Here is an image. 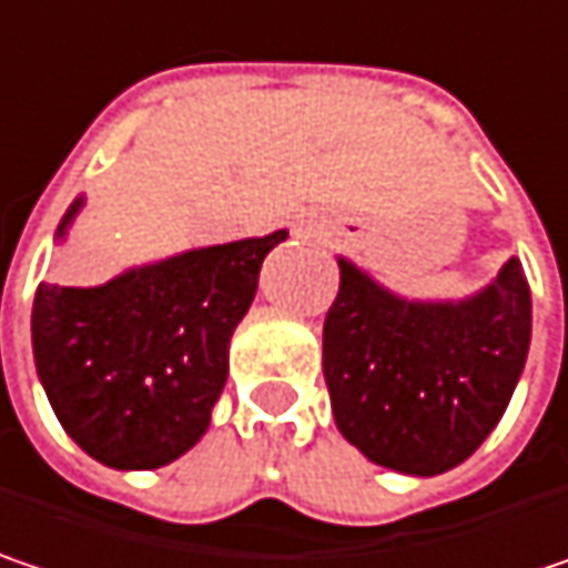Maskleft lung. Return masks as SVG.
Here are the masks:
<instances>
[{
  "instance_id": "obj_1",
  "label": "left lung",
  "mask_w": 568,
  "mask_h": 568,
  "mask_svg": "<svg viewBox=\"0 0 568 568\" xmlns=\"http://www.w3.org/2000/svg\"><path fill=\"white\" fill-rule=\"evenodd\" d=\"M339 262L323 326V375L345 439L375 466L443 475L488 439L524 375L534 306L524 267L468 297L417 301Z\"/></svg>"
}]
</instances>
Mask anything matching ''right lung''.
<instances>
[{"label":"right lung","instance_id":"add662e5","mask_svg":"<svg viewBox=\"0 0 568 568\" xmlns=\"http://www.w3.org/2000/svg\"><path fill=\"white\" fill-rule=\"evenodd\" d=\"M87 196L54 229L63 245ZM287 229L132 264L97 287L41 284L31 348L67 436L97 463L144 471L181 459L210 429L229 343L255 301L264 255Z\"/></svg>","mask_w":568,"mask_h":568}]
</instances>
